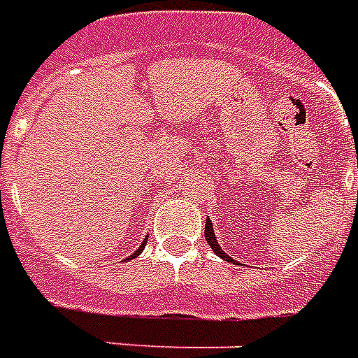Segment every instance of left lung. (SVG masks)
Returning <instances> with one entry per match:
<instances>
[{
	"label": "left lung",
	"mask_w": 358,
	"mask_h": 358,
	"mask_svg": "<svg viewBox=\"0 0 358 358\" xmlns=\"http://www.w3.org/2000/svg\"><path fill=\"white\" fill-rule=\"evenodd\" d=\"M205 238H207L209 245L213 248V251H215L218 257H222V259H224V261H228V263H236V261H232V259H230V257L226 255L224 251L220 249V245H218L217 236H215V230H213V224H210V220H207V222H205Z\"/></svg>",
	"instance_id": "8db88e82"
}]
</instances>
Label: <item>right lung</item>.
<instances>
[{
    "label": "right lung",
    "mask_w": 358,
    "mask_h": 358,
    "mask_svg": "<svg viewBox=\"0 0 358 358\" xmlns=\"http://www.w3.org/2000/svg\"><path fill=\"white\" fill-rule=\"evenodd\" d=\"M145 243H148V240L143 241V243H141V245H140V249H138V251H136V253H134V255L128 257V259H134V257H138V255H140L141 251H143V248H145Z\"/></svg>",
    "instance_id": "obj_1"
}]
</instances>
